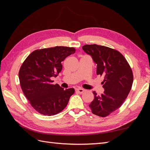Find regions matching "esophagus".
<instances>
[{"instance_id":"34e87169","label":"esophagus","mask_w":150,"mask_h":150,"mask_svg":"<svg viewBox=\"0 0 150 150\" xmlns=\"http://www.w3.org/2000/svg\"><path fill=\"white\" fill-rule=\"evenodd\" d=\"M84 89H82V88H77V89H76V91L77 92V93H79V94H82V93H83L84 92Z\"/></svg>"}]
</instances>
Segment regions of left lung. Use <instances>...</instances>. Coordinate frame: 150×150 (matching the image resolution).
Instances as JSON below:
<instances>
[{
    "label": "left lung",
    "mask_w": 150,
    "mask_h": 150,
    "mask_svg": "<svg viewBox=\"0 0 150 150\" xmlns=\"http://www.w3.org/2000/svg\"><path fill=\"white\" fill-rule=\"evenodd\" d=\"M84 51L91 56L97 64L96 74L104 77V93L89 105L93 114L106 117L120 108L129 93L133 82L131 68L125 57L117 50L97 44H86Z\"/></svg>",
    "instance_id": "obj_1"
}]
</instances>
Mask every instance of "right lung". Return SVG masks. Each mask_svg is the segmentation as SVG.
Masks as SVG:
<instances>
[{"mask_svg": "<svg viewBox=\"0 0 150 150\" xmlns=\"http://www.w3.org/2000/svg\"><path fill=\"white\" fill-rule=\"evenodd\" d=\"M74 47L56 46L35 50L22 63L19 72L20 84L25 96L35 111L45 116L55 115L66 107L74 93L53 84L52 78L61 71V62L74 54Z\"/></svg>", "mask_w": 150, "mask_h": 150, "instance_id": "1", "label": "right lung"}]
</instances>
